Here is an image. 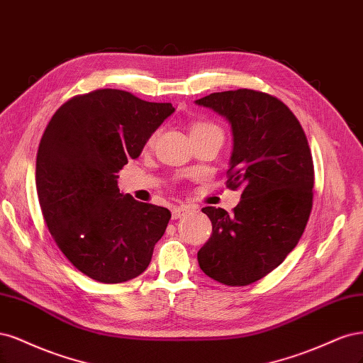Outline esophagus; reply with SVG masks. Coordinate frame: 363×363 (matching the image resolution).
I'll return each instance as SVG.
<instances>
[{"instance_id": "34e87169", "label": "esophagus", "mask_w": 363, "mask_h": 363, "mask_svg": "<svg viewBox=\"0 0 363 363\" xmlns=\"http://www.w3.org/2000/svg\"><path fill=\"white\" fill-rule=\"evenodd\" d=\"M186 213H190V206L182 205V206H173V209H172L173 218H181V217L185 216Z\"/></svg>"}]
</instances>
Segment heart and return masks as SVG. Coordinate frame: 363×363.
<instances>
[{
  "mask_svg": "<svg viewBox=\"0 0 363 363\" xmlns=\"http://www.w3.org/2000/svg\"><path fill=\"white\" fill-rule=\"evenodd\" d=\"M206 134H218V135L223 137V131H221V128L217 126L216 123L205 122V121H197V122L191 123V126H190V135L191 137L206 135ZM158 135H160V130H157L155 133H152L150 137L147 138V146H154Z\"/></svg>",
  "mask_w": 363,
  "mask_h": 363,
  "instance_id": "heart-1",
  "label": "heart"
}]
</instances>
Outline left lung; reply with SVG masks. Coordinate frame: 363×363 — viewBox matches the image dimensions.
I'll return each instance as SVG.
<instances>
[{
  "mask_svg": "<svg viewBox=\"0 0 363 363\" xmlns=\"http://www.w3.org/2000/svg\"><path fill=\"white\" fill-rule=\"evenodd\" d=\"M196 104L230 123L226 186L242 191L232 214L216 206L202 209L213 233L197 261L220 284L250 285L285 261L308 225L313 199L308 138L286 105L264 91H218Z\"/></svg>",
  "mask_w": 363,
  "mask_h": 363,
  "instance_id": "left-lung-1",
  "label": "left lung"
}]
</instances>
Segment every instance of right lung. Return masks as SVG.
Listing matches in <instances>:
<instances>
[{"mask_svg":"<svg viewBox=\"0 0 363 363\" xmlns=\"http://www.w3.org/2000/svg\"><path fill=\"white\" fill-rule=\"evenodd\" d=\"M174 111L130 91L101 89L65 102L42 135L36 186L48 230L81 273L102 284L142 274L172 217L122 194L118 172Z\"/></svg>","mask_w":363,"mask_h":363,"instance_id":"right-lung-1","label":"right lung"}]
</instances>
